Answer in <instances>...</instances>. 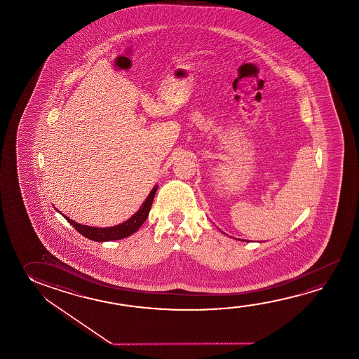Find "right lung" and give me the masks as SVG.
Segmentation results:
<instances>
[{
	"label": "right lung",
	"mask_w": 359,
	"mask_h": 359,
	"mask_svg": "<svg viewBox=\"0 0 359 359\" xmlns=\"http://www.w3.org/2000/svg\"><path fill=\"white\" fill-rule=\"evenodd\" d=\"M158 190V185L154 187L153 190L149 193L147 199L142 203V206L139 208V210L133 215V217L128 219L126 222L115 225V226H110V228H95V226H88V225H83V224L76 223L74 222L70 217H66L62 214V217H65L66 220L75 228V229L81 234V236L88 238L90 241H120L126 236H130L134 234L135 231L139 230L142 226L144 222L147 220L149 217V212L153 205L154 196L156 194ZM57 210V209H56ZM59 212V210H57Z\"/></svg>",
	"instance_id": "obj_1"
}]
</instances>
